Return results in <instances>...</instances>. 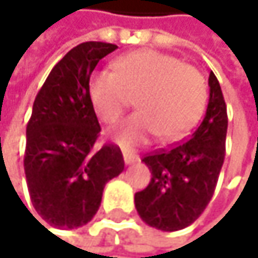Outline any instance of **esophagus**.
I'll use <instances>...</instances> for the list:
<instances>
[{
    "label": "esophagus",
    "mask_w": 258,
    "mask_h": 258,
    "mask_svg": "<svg viewBox=\"0 0 258 258\" xmlns=\"http://www.w3.org/2000/svg\"><path fill=\"white\" fill-rule=\"evenodd\" d=\"M122 154H123V162H125V165H133V163L139 162V156H138V154H135V153L123 151Z\"/></svg>",
    "instance_id": "obj_1"
}]
</instances>
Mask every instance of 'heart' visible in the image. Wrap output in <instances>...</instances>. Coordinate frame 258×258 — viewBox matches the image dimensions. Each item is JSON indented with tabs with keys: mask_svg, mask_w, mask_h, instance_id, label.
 <instances>
[{
	"mask_svg": "<svg viewBox=\"0 0 258 258\" xmlns=\"http://www.w3.org/2000/svg\"><path fill=\"white\" fill-rule=\"evenodd\" d=\"M113 71H96L89 80L95 113L107 123L116 122L138 95L141 108L111 130L122 147H135L160 136L175 142L198 123L207 99L203 74L177 57L141 49L117 57Z\"/></svg>",
	"mask_w": 258,
	"mask_h": 258,
	"instance_id": "obj_1",
	"label": "heart"
}]
</instances>
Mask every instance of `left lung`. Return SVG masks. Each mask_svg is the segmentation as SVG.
<instances>
[{"label":"left lung","mask_w":258,"mask_h":258,"mask_svg":"<svg viewBox=\"0 0 258 258\" xmlns=\"http://www.w3.org/2000/svg\"><path fill=\"white\" fill-rule=\"evenodd\" d=\"M206 116L194 135L169 150L148 154L150 184L135 195L145 224L162 231H178L194 224L209 206L225 159L227 105L213 72Z\"/></svg>","instance_id":"8db88e82"}]
</instances>
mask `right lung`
Returning a JSON list of instances; mask_svg holds the SVG:
<instances>
[{
  "instance_id": "1",
  "label": "right lung",
  "mask_w": 258,
  "mask_h": 258,
  "mask_svg": "<svg viewBox=\"0 0 258 258\" xmlns=\"http://www.w3.org/2000/svg\"><path fill=\"white\" fill-rule=\"evenodd\" d=\"M116 48L105 42L77 45L52 68L34 99L24 169L31 204L51 227L71 230L92 221L105 183L123 171L119 147H95L101 126L89 96L95 66Z\"/></svg>"
}]
</instances>
